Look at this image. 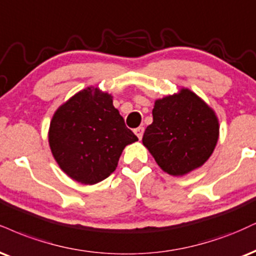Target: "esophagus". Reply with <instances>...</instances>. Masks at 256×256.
I'll list each match as a JSON object with an SVG mask.
<instances>
[{"mask_svg": "<svg viewBox=\"0 0 256 256\" xmlns=\"http://www.w3.org/2000/svg\"><path fill=\"white\" fill-rule=\"evenodd\" d=\"M134 134H136V136L142 140V137H143V134H144V128L143 126H140V128H134Z\"/></svg>", "mask_w": 256, "mask_h": 256, "instance_id": "obj_1", "label": "esophagus"}]
</instances>
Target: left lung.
<instances>
[{
  "instance_id": "8db88e82",
  "label": "left lung",
  "mask_w": 256,
  "mask_h": 256,
  "mask_svg": "<svg viewBox=\"0 0 256 256\" xmlns=\"http://www.w3.org/2000/svg\"><path fill=\"white\" fill-rule=\"evenodd\" d=\"M152 118L143 144L168 174L190 173L214 152L220 134L218 120L214 110L188 89L156 101Z\"/></svg>"
}]
</instances>
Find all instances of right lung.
<instances>
[{
    "instance_id": "right-lung-1",
    "label": "right lung",
    "mask_w": 256,
    "mask_h": 256,
    "mask_svg": "<svg viewBox=\"0 0 256 256\" xmlns=\"http://www.w3.org/2000/svg\"><path fill=\"white\" fill-rule=\"evenodd\" d=\"M138 140L113 106L112 96L87 88L54 113L50 124L51 152L74 180L93 184L116 170L128 144Z\"/></svg>"
}]
</instances>
